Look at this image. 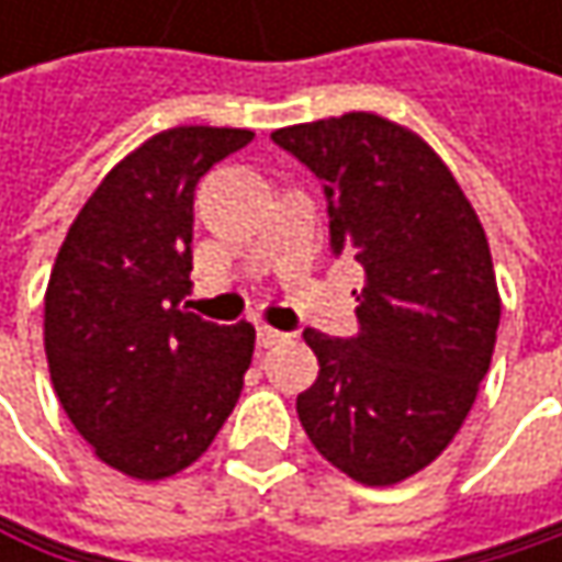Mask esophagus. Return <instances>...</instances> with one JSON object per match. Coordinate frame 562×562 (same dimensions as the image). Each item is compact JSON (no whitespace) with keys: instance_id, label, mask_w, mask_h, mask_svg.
<instances>
[{"instance_id":"1","label":"esophagus","mask_w":562,"mask_h":562,"mask_svg":"<svg viewBox=\"0 0 562 562\" xmlns=\"http://www.w3.org/2000/svg\"><path fill=\"white\" fill-rule=\"evenodd\" d=\"M257 341H260V348H273V345H282V341H289V331L270 328V325H260V328H257Z\"/></svg>"}]
</instances>
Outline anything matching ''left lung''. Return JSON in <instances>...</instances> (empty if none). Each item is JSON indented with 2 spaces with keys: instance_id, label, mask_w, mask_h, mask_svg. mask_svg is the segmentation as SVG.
<instances>
[{
  "instance_id": "obj_1",
  "label": "left lung",
  "mask_w": 562,
  "mask_h": 562,
  "mask_svg": "<svg viewBox=\"0 0 562 562\" xmlns=\"http://www.w3.org/2000/svg\"><path fill=\"white\" fill-rule=\"evenodd\" d=\"M322 181L335 257L364 267L358 335L305 328L318 378L295 409L312 446L361 485H396L459 432L488 374L502 299L482 221L409 130L345 113L277 130Z\"/></svg>"
}]
</instances>
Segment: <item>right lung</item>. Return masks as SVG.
<instances>
[{
  "instance_id": "right-lung-1",
  "label": "right lung",
  "mask_w": 562,
  "mask_h": 562,
  "mask_svg": "<svg viewBox=\"0 0 562 562\" xmlns=\"http://www.w3.org/2000/svg\"><path fill=\"white\" fill-rule=\"evenodd\" d=\"M250 130L178 126L110 171L57 250L45 355L57 400L97 456L159 482L217 436L254 358L250 322L181 308L191 289L194 184Z\"/></svg>"
}]
</instances>
